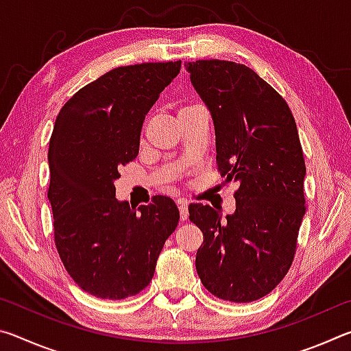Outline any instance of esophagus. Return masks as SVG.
I'll list each match as a JSON object with an SVG mask.
<instances>
[{
    "mask_svg": "<svg viewBox=\"0 0 351 351\" xmlns=\"http://www.w3.org/2000/svg\"><path fill=\"white\" fill-rule=\"evenodd\" d=\"M178 209H180V218L181 221H186L189 218V209H187V203L186 201H178Z\"/></svg>",
    "mask_w": 351,
    "mask_h": 351,
    "instance_id": "1",
    "label": "esophagus"
}]
</instances>
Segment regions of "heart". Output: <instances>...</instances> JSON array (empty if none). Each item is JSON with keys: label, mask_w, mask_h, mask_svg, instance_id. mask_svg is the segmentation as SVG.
Masks as SVG:
<instances>
[{"label": "heart", "mask_w": 351, "mask_h": 351, "mask_svg": "<svg viewBox=\"0 0 351 351\" xmlns=\"http://www.w3.org/2000/svg\"><path fill=\"white\" fill-rule=\"evenodd\" d=\"M195 106H198V105H184V106H181L180 111H178V114H180V112H184V111L192 110V108H195Z\"/></svg>", "instance_id": "1"}]
</instances>
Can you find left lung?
I'll return each mask as SVG.
<instances>
[{"mask_svg":"<svg viewBox=\"0 0 351 351\" xmlns=\"http://www.w3.org/2000/svg\"><path fill=\"white\" fill-rule=\"evenodd\" d=\"M215 125L223 184L239 182L235 212L192 203L190 221L203 232L197 272L218 299L246 304L269 294L294 260L305 215V161L285 99L245 64H186Z\"/></svg>","mask_w":351,"mask_h":351,"instance_id":"left-lung-1","label":"left lung"}]
</instances>
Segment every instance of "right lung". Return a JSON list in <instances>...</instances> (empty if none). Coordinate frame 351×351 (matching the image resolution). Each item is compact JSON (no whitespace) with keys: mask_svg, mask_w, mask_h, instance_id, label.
I'll list each match as a JSON object with an SVG mask.
<instances>
[{"mask_svg":"<svg viewBox=\"0 0 351 351\" xmlns=\"http://www.w3.org/2000/svg\"><path fill=\"white\" fill-rule=\"evenodd\" d=\"M181 69V60L111 69L71 97L49 141L47 198L54 241L68 274L100 299L121 300L152 282L180 210L156 195L148 206L117 201L121 165L139 153L145 114Z\"/></svg>","mask_w":351,"mask_h":351,"instance_id":"right-lung-1","label":"right lung"}]
</instances>
